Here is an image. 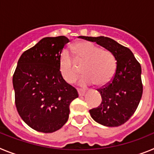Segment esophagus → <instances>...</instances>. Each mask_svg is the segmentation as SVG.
Here are the masks:
<instances>
[{
	"label": "esophagus",
	"instance_id": "1",
	"mask_svg": "<svg viewBox=\"0 0 154 154\" xmlns=\"http://www.w3.org/2000/svg\"><path fill=\"white\" fill-rule=\"evenodd\" d=\"M78 92H79V95L80 96H84L85 93V90H84V89H78Z\"/></svg>",
	"mask_w": 154,
	"mask_h": 154
}]
</instances>
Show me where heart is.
I'll return each instance as SVG.
<instances>
[{"label":"heart","mask_w":154,"mask_h":154,"mask_svg":"<svg viewBox=\"0 0 154 154\" xmlns=\"http://www.w3.org/2000/svg\"><path fill=\"white\" fill-rule=\"evenodd\" d=\"M74 61L69 54L64 51L59 61V72L66 82L72 83L79 74L76 65H83L79 80L82 85L95 83L98 86L106 85L112 80L116 69L115 58L109 51L100 49L97 45L86 41L76 42L72 47Z\"/></svg>","instance_id":"b5f03b06"}]
</instances>
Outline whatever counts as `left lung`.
<instances>
[{"mask_svg":"<svg viewBox=\"0 0 154 154\" xmlns=\"http://www.w3.org/2000/svg\"><path fill=\"white\" fill-rule=\"evenodd\" d=\"M96 42L113 55L116 69L112 80L98 89L102 96L99 106L89 110L94 120L106 126H119L129 120L138 107L143 94L141 66L128 48L107 37L79 36Z\"/></svg>","mask_w":154,"mask_h":154,"instance_id":"obj_1","label":"left lung"}]
</instances>
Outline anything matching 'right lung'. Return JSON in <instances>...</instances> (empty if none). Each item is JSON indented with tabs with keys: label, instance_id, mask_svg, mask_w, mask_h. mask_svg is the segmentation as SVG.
Returning a JSON list of instances; mask_svg holds the SVG:
<instances>
[{
	"label": "right lung",
	"instance_id": "right-lung-1",
	"mask_svg": "<svg viewBox=\"0 0 154 154\" xmlns=\"http://www.w3.org/2000/svg\"><path fill=\"white\" fill-rule=\"evenodd\" d=\"M65 36L47 37L23 53L13 75L17 112L33 130L53 133L69 119V106L79 97L59 72Z\"/></svg>",
	"mask_w": 154,
	"mask_h": 154
}]
</instances>
